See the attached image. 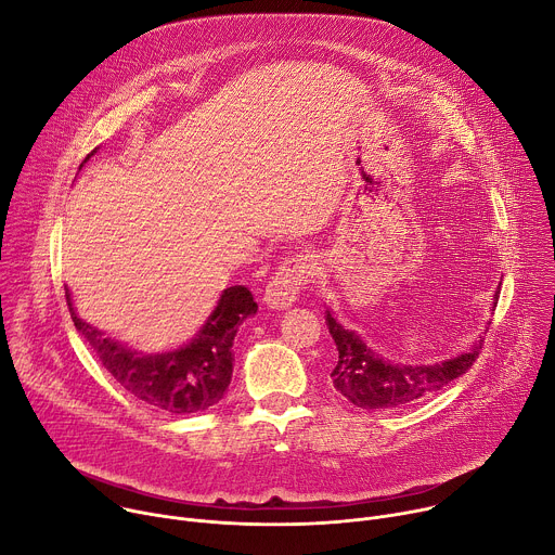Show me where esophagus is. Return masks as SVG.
<instances>
[{
    "label": "esophagus",
    "instance_id": "obj_1",
    "mask_svg": "<svg viewBox=\"0 0 555 555\" xmlns=\"http://www.w3.org/2000/svg\"><path fill=\"white\" fill-rule=\"evenodd\" d=\"M312 275V264L306 256H293L275 271L264 288V304L273 310L291 308Z\"/></svg>",
    "mask_w": 555,
    "mask_h": 555
}]
</instances>
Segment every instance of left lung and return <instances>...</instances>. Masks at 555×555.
Returning <instances> with one entry per match:
<instances>
[{
  "instance_id": "obj_1",
  "label": "left lung",
  "mask_w": 555,
  "mask_h": 555,
  "mask_svg": "<svg viewBox=\"0 0 555 555\" xmlns=\"http://www.w3.org/2000/svg\"><path fill=\"white\" fill-rule=\"evenodd\" d=\"M499 293H494L496 306ZM327 332L335 339L339 359L330 378L335 389L361 409H391L424 398L468 372L481 350V337L468 352L433 365H404L383 359L354 330L344 327L332 310H325Z\"/></svg>"
}]
</instances>
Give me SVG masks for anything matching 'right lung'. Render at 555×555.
Masks as SVG:
<instances>
[{"label":"right lung","instance_id":"add662e5","mask_svg":"<svg viewBox=\"0 0 555 555\" xmlns=\"http://www.w3.org/2000/svg\"><path fill=\"white\" fill-rule=\"evenodd\" d=\"M95 151H91L82 164H87ZM65 297L76 330L93 348L102 367L138 400L175 415L207 411L225 398L234 372L232 348L238 325L258 312L249 288L230 286L220 293L214 310L188 344L170 352L149 354L131 350L82 321L74 308L69 288H65Z\"/></svg>","mask_w":555,"mask_h":555}]
</instances>
